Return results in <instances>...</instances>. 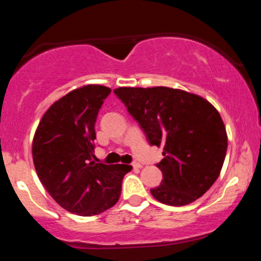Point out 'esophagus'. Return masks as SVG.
<instances>
[{"instance_id":"esophagus-1","label":"esophagus","mask_w":261,"mask_h":261,"mask_svg":"<svg viewBox=\"0 0 261 261\" xmlns=\"http://www.w3.org/2000/svg\"><path fill=\"white\" fill-rule=\"evenodd\" d=\"M132 166H133V167H135V168H141V167H142L141 163H138V162H135Z\"/></svg>"}]
</instances>
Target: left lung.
<instances>
[{
	"label": "left lung",
	"instance_id": "1",
	"mask_svg": "<svg viewBox=\"0 0 261 261\" xmlns=\"http://www.w3.org/2000/svg\"><path fill=\"white\" fill-rule=\"evenodd\" d=\"M114 93L149 144L163 147L156 163L163 179L150 190L154 199L183 206L201 197L217 180L227 150L218 111L201 96L170 87H119Z\"/></svg>",
	"mask_w": 261,
	"mask_h": 261
}]
</instances>
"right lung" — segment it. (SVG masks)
I'll use <instances>...</instances> for the list:
<instances>
[{"label": "right lung", "instance_id": "obj_1", "mask_svg": "<svg viewBox=\"0 0 261 261\" xmlns=\"http://www.w3.org/2000/svg\"><path fill=\"white\" fill-rule=\"evenodd\" d=\"M111 89L89 85L53 103L39 123L32 158L53 200L70 213L95 216L114 206L129 165H105L94 155L95 123Z\"/></svg>", "mask_w": 261, "mask_h": 261}]
</instances>
